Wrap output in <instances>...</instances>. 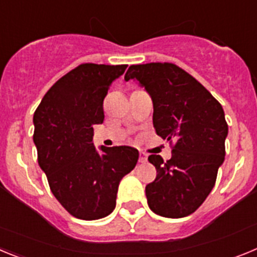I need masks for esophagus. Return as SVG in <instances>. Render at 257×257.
<instances>
[{"label":"esophagus","mask_w":257,"mask_h":257,"mask_svg":"<svg viewBox=\"0 0 257 257\" xmlns=\"http://www.w3.org/2000/svg\"><path fill=\"white\" fill-rule=\"evenodd\" d=\"M147 161H148V156H147V154H145V153H143V152H140V154H139V162L145 163V162H147Z\"/></svg>","instance_id":"esophagus-1"}]
</instances>
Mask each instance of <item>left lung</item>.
<instances>
[{"instance_id":"obj_1","label":"left lung","mask_w":257,"mask_h":257,"mask_svg":"<svg viewBox=\"0 0 257 257\" xmlns=\"http://www.w3.org/2000/svg\"><path fill=\"white\" fill-rule=\"evenodd\" d=\"M126 81H138L153 101L157 135L174 140L172 157L152 154L157 178L145 187L148 206L163 217L188 216L205 202L225 157L228 124L219 101L194 77L171 63L131 65Z\"/></svg>"}]
</instances>
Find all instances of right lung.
I'll return each mask as SVG.
<instances>
[{
	"label": "right lung",
	"instance_id": "1",
	"mask_svg": "<svg viewBox=\"0 0 257 257\" xmlns=\"http://www.w3.org/2000/svg\"><path fill=\"white\" fill-rule=\"evenodd\" d=\"M127 65L81 64L52 85L33 115L38 165L50 189L74 217L97 220L115 207L119 181L136 166L131 147L92 143L94 124L104 121V97Z\"/></svg>",
	"mask_w": 257,
	"mask_h": 257
}]
</instances>
